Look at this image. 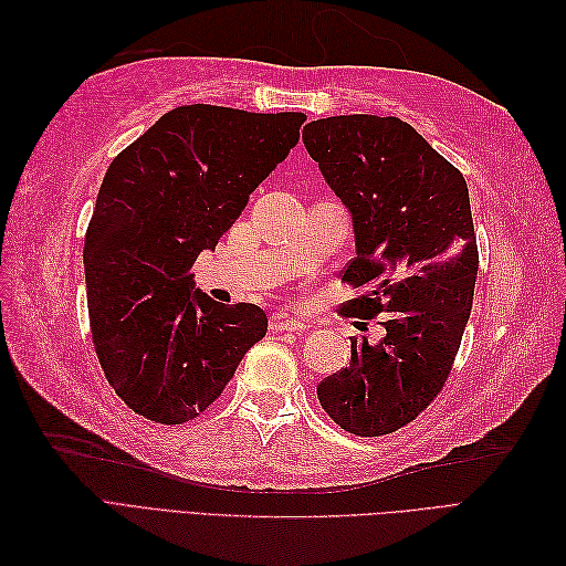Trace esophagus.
Returning <instances> with one entry per match:
<instances>
[{"label":"esophagus","mask_w":566,"mask_h":566,"mask_svg":"<svg viewBox=\"0 0 566 566\" xmlns=\"http://www.w3.org/2000/svg\"><path fill=\"white\" fill-rule=\"evenodd\" d=\"M271 331H290V333H302L306 331V323L290 312H276L271 316Z\"/></svg>","instance_id":"esophagus-1"}]
</instances>
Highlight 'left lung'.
<instances>
[{
    "mask_svg": "<svg viewBox=\"0 0 566 566\" xmlns=\"http://www.w3.org/2000/svg\"><path fill=\"white\" fill-rule=\"evenodd\" d=\"M302 142L352 217L345 310L382 316L385 337H352V361L318 387L342 430L389 434L430 406L465 331L479 269L465 177L399 117L335 115Z\"/></svg>",
    "mask_w": 566,
    "mask_h": 566,
    "instance_id": "1",
    "label": "left lung"
}]
</instances>
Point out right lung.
Returning a JSON list of instances; mask_svg holds the SVG:
<instances>
[{
  "label": "right lung",
  "instance_id": "right-lung-1",
  "mask_svg": "<svg viewBox=\"0 0 566 566\" xmlns=\"http://www.w3.org/2000/svg\"><path fill=\"white\" fill-rule=\"evenodd\" d=\"M304 119L181 106L111 163L84 241V279L101 368L134 413L193 420L266 335L264 310L214 302L191 269L297 146Z\"/></svg>",
  "mask_w": 566,
  "mask_h": 566
}]
</instances>
